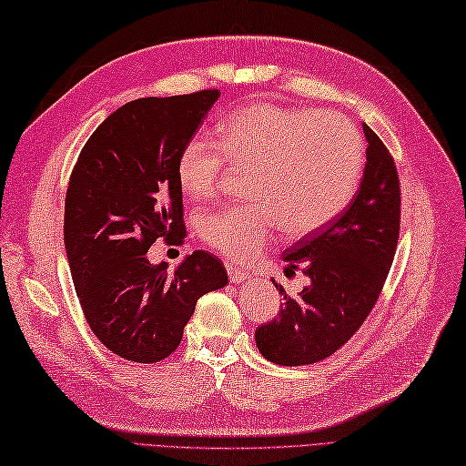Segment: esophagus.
Returning <instances> with one entry per match:
<instances>
[{
    "mask_svg": "<svg viewBox=\"0 0 466 466\" xmlns=\"http://www.w3.org/2000/svg\"><path fill=\"white\" fill-rule=\"evenodd\" d=\"M228 276H230V282H234V284H240L246 279H250L248 272L242 268H236V266H232V264H228Z\"/></svg>",
    "mask_w": 466,
    "mask_h": 466,
    "instance_id": "esophagus-1",
    "label": "esophagus"
}]
</instances>
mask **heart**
Masks as SVG:
<instances>
[{
    "label": "heart",
    "instance_id": "obj_1",
    "mask_svg": "<svg viewBox=\"0 0 466 466\" xmlns=\"http://www.w3.org/2000/svg\"><path fill=\"white\" fill-rule=\"evenodd\" d=\"M228 164L250 167L246 196L252 202L200 216L202 240L234 262H250L270 240L276 222L302 236L330 224L359 190L364 146L342 116L274 104H246L218 126V144L187 140L176 177L190 198H208Z\"/></svg>",
    "mask_w": 466,
    "mask_h": 466
}]
</instances>
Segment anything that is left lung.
I'll use <instances>...</instances> for the list:
<instances>
[{"label":"left lung","mask_w":466,"mask_h":466,"mask_svg":"<svg viewBox=\"0 0 466 466\" xmlns=\"http://www.w3.org/2000/svg\"><path fill=\"white\" fill-rule=\"evenodd\" d=\"M362 130L369 147L352 202L282 254L289 262L284 272L302 268L310 284L299 296L280 286L279 316L254 334L258 350L274 364L329 359L360 329L389 276L400 232L399 172L380 137L366 124Z\"/></svg>","instance_id":"obj_1"}]
</instances>
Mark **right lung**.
<instances>
[{
  "mask_svg": "<svg viewBox=\"0 0 466 466\" xmlns=\"http://www.w3.org/2000/svg\"><path fill=\"white\" fill-rule=\"evenodd\" d=\"M220 92L140 97L107 116L69 176L64 242L87 324L107 350L152 364L180 346L200 296L228 284L224 264L196 250L174 274L147 260L186 236L176 162Z\"/></svg>",
  "mask_w": 466,
  "mask_h": 466,
  "instance_id": "1",
  "label": "right lung"
}]
</instances>
